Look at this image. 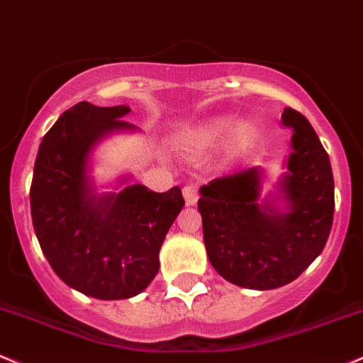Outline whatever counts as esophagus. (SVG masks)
<instances>
[{
    "label": "esophagus",
    "instance_id": "34e87169",
    "mask_svg": "<svg viewBox=\"0 0 363 363\" xmlns=\"http://www.w3.org/2000/svg\"><path fill=\"white\" fill-rule=\"evenodd\" d=\"M183 197H185V203L186 206H195L199 201V190L195 185H186L183 189Z\"/></svg>",
    "mask_w": 363,
    "mask_h": 363
}]
</instances>
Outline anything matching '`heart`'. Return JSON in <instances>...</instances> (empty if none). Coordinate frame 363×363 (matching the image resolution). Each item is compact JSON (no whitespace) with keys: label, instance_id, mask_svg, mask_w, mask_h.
I'll return each mask as SVG.
<instances>
[{"label":"heart","instance_id":"heart-1","mask_svg":"<svg viewBox=\"0 0 363 363\" xmlns=\"http://www.w3.org/2000/svg\"><path fill=\"white\" fill-rule=\"evenodd\" d=\"M228 133H231L230 147L233 149L235 152H238V150L245 149L248 142L252 140V137H254V127H252L248 121H238V123L235 125L233 118L230 116L216 118V120L209 121V123L197 133L195 144L202 149L214 147L219 142L225 140Z\"/></svg>","mask_w":363,"mask_h":363}]
</instances>
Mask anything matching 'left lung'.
Segmentation results:
<instances>
[{"mask_svg": "<svg viewBox=\"0 0 363 363\" xmlns=\"http://www.w3.org/2000/svg\"><path fill=\"white\" fill-rule=\"evenodd\" d=\"M293 152L276 192L262 195L259 166L201 186L199 213L213 267L230 283L274 290L319 257L331 233L335 180L329 156L307 118L284 108Z\"/></svg>", "mask_w": 363, "mask_h": 363, "instance_id": "left-lung-1", "label": "left lung"}]
</instances>
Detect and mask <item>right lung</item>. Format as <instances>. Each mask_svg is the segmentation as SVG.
<instances>
[{"label":"right lung","mask_w":363,"mask_h":363,"mask_svg":"<svg viewBox=\"0 0 363 363\" xmlns=\"http://www.w3.org/2000/svg\"><path fill=\"white\" fill-rule=\"evenodd\" d=\"M128 113V106L87 101L65 111L40 142L30 186L32 225L52 271L99 300L132 298L149 286L166 233L185 206L178 186L157 194L135 183L96 192L92 150L111 133L137 130L121 120Z\"/></svg>","instance_id":"obj_1"}]
</instances>
